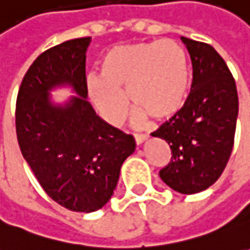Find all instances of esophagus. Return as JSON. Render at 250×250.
Listing matches in <instances>:
<instances>
[{
    "mask_svg": "<svg viewBox=\"0 0 250 250\" xmlns=\"http://www.w3.org/2000/svg\"><path fill=\"white\" fill-rule=\"evenodd\" d=\"M134 138H135L137 145H141V144H144L146 141L147 135L146 134H134Z\"/></svg>",
    "mask_w": 250,
    "mask_h": 250,
    "instance_id": "1",
    "label": "esophagus"
}]
</instances>
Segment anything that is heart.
<instances>
[{
  "mask_svg": "<svg viewBox=\"0 0 250 250\" xmlns=\"http://www.w3.org/2000/svg\"><path fill=\"white\" fill-rule=\"evenodd\" d=\"M100 78H87V94L112 125L123 122L128 103L134 118L159 122L178 116L189 97L190 72L186 53L172 40L153 41L111 49L100 61Z\"/></svg>",
  "mask_w": 250,
  "mask_h": 250,
  "instance_id": "obj_1",
  "label": "heart"
}]
</instances>
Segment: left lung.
<instances>
[{"label":"left lung","mask_w":250,"mask_h":250,"mask_svg":"<svg viewBox=\"0 0 250 250\" xmlns=\"http://www.w3.org/2000/svg\"><path fill=\"white\" fill-rule=\"evenodd\" d=\"M193 65V82L182 112L152 132L171 147L160 178L171 189L194 194L208 189L225 171L238 116L237 86L213 47L181 37Z\"/></svg>","instance_id":"left-lung-1"}]
</instances>
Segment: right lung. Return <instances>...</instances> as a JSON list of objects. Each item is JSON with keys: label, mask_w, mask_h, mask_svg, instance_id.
Returning a JSON list of instances; mask_svg holds the SVG:
<instances>
[{"label": "right lung", "mask_w": 250, "mask_h": 250, "mask_svg": "<svg viewBox=\"0 0 250 250\" xmlns=\"http://www.w3.org/2000/svg\"><path fill=\"white\" fill-rule=\"evenodd\" d=\"M90 41H65L40 54L16 101V134L24 160L52 200L84 213L109 201L122 164L135 150L134 137L104 122L86 100ZM62 85L77 96L54 104L50 91Z\"/></svg>", "instance_id": "1"}]
</instances>
